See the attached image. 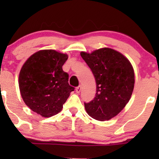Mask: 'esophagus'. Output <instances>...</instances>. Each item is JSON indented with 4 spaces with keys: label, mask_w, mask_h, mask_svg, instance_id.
<instances>
[{
    "label": "esophagus",
    "mask_w": 159,
    "mask_h": 159,
    "mask_svg": "<svg viewBox=\"0 0 159 159\" xmlns=\"http://www.w3.org/2000/svg\"><path fill=\"white\" fill-rule=\"evenodd\" d=\"M81 89H82L81 85H79L78 87H77V88H76V92L77 93H80V91H81Z\"/></svg>",
    "instance_id": "esophagus-1"
}]
</instances>
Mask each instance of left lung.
I'll list each match as a JSON object with an SVG mask.
<instances>
[{
    "label": "left lung",
    "mask_w": 159,
    "mask_h": 159,
    "mask_svg": "<svg viewBox=\"0 0 159 159\" xmlns=\"http://www.w3.org/2000/svg\"><path fill=\"white\" fill-rule=\"evenodd\" d=\"M96 82L93 101L84 103L87 113L98 121L116 116L129 102L133 92L134 74L129 61L114 49L103 48L91 53H80Z\"/></svg>",
    "instance_id": "1"
}]
</instances>
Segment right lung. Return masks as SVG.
<instances>
[{"label": "right lung", "instance_id": "right-lung-1", "mask_svg": "<svg viewBox=\"0 0 159 159\" xmlns=\"http://www.w3.org/2000/svg\"><path fill=\"white\" fill-rule=\"evenodd\" d=\"M67 58V54L42 50L30 56L21 67L19 86L23 101L43 117L59 113L75 90L69 84V75L62 69Z\"/></svg>", "mask_w": 159, "mask_h": 159}]
</instances>
